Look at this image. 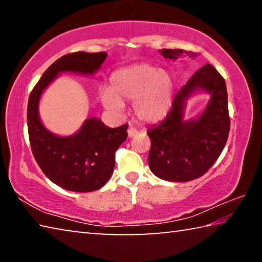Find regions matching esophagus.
Returning a JSON list of instances; mask_svg holds the SVG:
<instances>
[{"label":"esophagus","mask_w":262,"mask_h":262,"mask_svg":"<svg viewBox=\"0 0 262 262\" xmlns=\"http://www.w3.org/2000/svg\"><path fill=\"white\" fill-rule=\"evenodd\" d=\"M136 134H137V130L135 129V128H133V127L128 128V137H133V136H135Z\"/></svg>","instance_id":"34e87169"}]
</instances>
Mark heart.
<instances>
[{
	"label": "heart",
	"instance_id": "b5f03b06",
	"mask_svg": "<svg viewBox=\"0 0 262 262\" xmlns=\"http://www.w3.org/2000/svg\"><path fill=\"white\" fill-rule=\"evenodd\" d=\"M173 81L170 75L154 66L140 63L115 70L110 88L100 91L101 104L118 113L122 101H133V112L140 121L157 122L168 113L172 105Z\"/></svg>",
	"mask_w": 262,
	"mask_h": 262
}]
</instances>
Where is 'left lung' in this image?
<instances>
[{"mask_svg": "<svg viewBox=\"0 0 262 262\" xmlns=\"http://www.w3.org/2000/svg\"><path fill=\"white\" fill-rule=\"evenodd\" d=\"M183 50H166L165 59L177 60ZM194 57L195 53L189 52ZM196 91L212 95L206 110L198 119L183 120L185 101ZM230 130L228 92L224 78L211 64L195 72L177 92L166 118L149 128L151 140L148 164L152 173L167 181L185 183L196 179L212 166L227 143Z\"/></svg>", "mask_w": 262, "mask_h": 262, "instance_id": "1", "label": "left lung"}]
</instances>
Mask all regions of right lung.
<instances>
[{"label":"right lung","instance_id":"add662e5","mask_svg":"<svg viewBox=\"0 0 262 262\" xmlns=\"http://www.w3.org/2000/svg\"><path fill=\"white\" fill-rule=\"evenodd\" d=\"M105 52H76L51 64L29 97L28 129L32 154L48 179L72 192H94L107 183L115 165V151L127 139L128 125L110 128L89 118L72 136H57L40 121L39 99L57 75L72 72L92 75L105 61Z\"/></svg>","mask_w":262,"mask_h":262}]
</instances>
